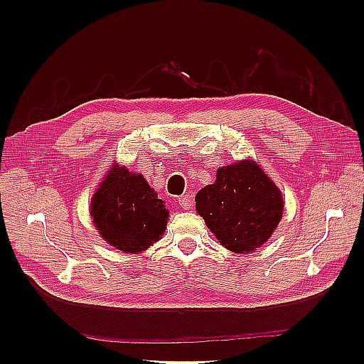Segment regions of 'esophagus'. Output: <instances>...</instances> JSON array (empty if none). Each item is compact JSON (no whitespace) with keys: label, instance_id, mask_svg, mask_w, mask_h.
Returning a JSON list of instances; mask_svg holds the SVG:
<instances>
[{"label":"esophagus","instance_id":"obj_1","mask_svg":"<svg viewBox=\"0 0 364 364\" xmlns=\"http://www.w3.org/2000/svg\"><path fill=\"white\" fill-rule=\"evenodd\" d=\"M179 206L183 208V209H191V208H193V199H191V196H190V194L182 196L181 199H179Z\"/></svg>","mask_w":364,"mask_h":364}]
</instances>
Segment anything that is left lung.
Returning <instances> with one entry per match:
<instances>
[{
    "label": "left lung",
    "mask_w": 364,
    "mask_h": 364,
    "mask_svg": "<svg viewBox=\"0 0 364 364\" xmlns=\"http://www.w3.org/2000/svg\"><path fill=\"white\" fill-rule=\"evenodd\" d=\"M214 183L196 194V211L220 245L235 253L261 247L278 228L282 193L252 158L217 170Z\"/></svg>",
    "instance_id": "8db88e82"
}]
</instances>
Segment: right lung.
Wrapping results in <instances>:
<instances>
[{"instance_id": "right-lung-1", "label": "right lung", "mask_w": 364, "mask_h": 364, "mask_svg": "<svg viewBox=\"0 0 364 364\" xmlns=\"http://www.w3.org/2000/svg\"><path fill=\"white\" fill-rule=\"evenodd\" d=\"M139 173L114 162L91 197L90 213L97 232L126 253L147 250L167 228L168 209Z\"/></svg>"}]
</instances>
